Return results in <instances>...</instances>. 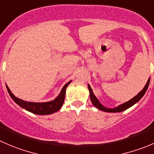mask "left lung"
I'll return each mask as SVG.
<instances>
[{"label": "left lung", "mask_w": 154, "mask_h": 154, "mask_svg": "<svg viewBox=\"0 0 154 154\" xmlns=\"http://www.w3.org/2000/svg\"><path fill=\"white\" fill-rule=\"evenodd\" d=\"M149 83H150V79L147 80V84L145 85V86L144 87V89H143L142 90H141V92H140L139 93L136 95V96H135L133 98H132L131 100H129V101H127V102H125L124 104H121V105L118 106V107H114V108H107V107H104V106H103L102 104L99 102V101L97 99L96 97L95 96V95L93 94V92H92V89H91V87L89 85H88V88H89V93H90L89 94V95H90L91 101H92V103L93 104V105L95 106V107H97V108L99 109V110H102V111L117 113V112L123 111V110H126V109H128V108H129L130 107H132V106L133 105V104H135L136 102H138V101H139V100L141 99L143 96H144V94H145L146 91H147V88H148Z\"/></svg>", "instance_id": "left-lung-1"}]
</instances>
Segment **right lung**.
Returning <instances> with one entry per match:
<instances>
[{"mask_svg":"<svg viewBox=\"0 0 154 154\" xmlns=\"http://www.w3.org/2000/svg\"><path fill=\"white\" fill-rule=\"evenodd\" d=\"M71 81H69L64 86L62 91H61L60 94H59V95L56 98V99L53 100V101H49V102L44 103L28 102V101H25L22 99H19V98H18L17 97H16L13 93H12L8 86H7V91H8L10 97H11L13 99V101H14L16 104H19L21 107L28 110V111L31 112V113H35V114L47 115L55 113V112L58 111V110L62 107V104H63L64 103V101H65L66 88L68 87V85L71 83Z\"/></svg>","mask_w":154,"mask_h":154,"instance_id":"obj_1","label":"right lung"}]
</instances>
